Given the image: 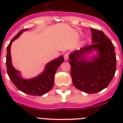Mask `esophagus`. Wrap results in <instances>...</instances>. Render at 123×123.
<instances>
[{
    "label": "esophagus",
    "mask_w": 123,
    "mask_h": 123,
    "mask_svg": "<svg viewBox=\"0 0 123 123\" xmlns=\"http://www.w3.org/2000/svg\"><path fill=\"white\" fill-rule=\"evenodd\" d=\"M64 58H65V61L68 60V58H69V54H68V53H67V54H65V55H64Z\"/></svg>",
    "instance_id": "obj_1"
}]
</instances>
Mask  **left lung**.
Masks as SVG:
<instances>
[{
  "label": "left lung",
  "instance_id": "8db88e82",
  "mask_svg": "<svg viewBox=\"0 0 123 123\" xmlns=\"http://www.w3.org/2000/svg\"><path fill=\"white\" fill-rule=\"evenodd\" d=\"M94 44L69 55L73 84L78 89L87 94H95L109 85L117 69L115 47L104 32L91 28ZM94 49L98 54L91 60L85 55Z\"/></svg>",
  "mask_w": 123,
  "mask_h": 123
}]
</instances>
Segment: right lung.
Instances as JSON below:
<instances>
[{"label":"right lung","mask_w":123,"mask_h":123,"mask_svg":"<svg viewBox=\"0 0 123 123\" xmlns=\"http://www.w3.org/2000/svg\"><path fill=\"white\" fill-rule=\"evenodd\" d=\"M28 29H22L11 40L7 46L6 65L7 73L11 81L18 90L25 94L31 95H41L46 94L54 86V77L57 68L63 62L64 58L62 55L59 58L51 61L47 64L44 72L37 77L30 79H25L19 76V71L14 68L12 63L10 48L12 42Z\"/></svg>","instance_id":"add662e5"}]
</instances>
